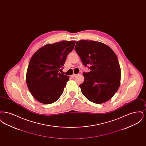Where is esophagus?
Returning a JSON list of instances; mask_svg holds the SVG:
<instances>
[{
    "instance_id": "obj_1",
    "label": "esophagus",
    "mask_w": 146,
    "mask_h": 146,
    "mask_svg": "<svg viewBox=\"0 0 146 146\" xmlns=\"http://www.w3.org/2000/svg\"><path fill=\"white\" fill-rule=\"evenodd\" d=\"M76 76V74H73V75H72V78H74V77H75V76Z\"/></svg>"
}]
</instances>
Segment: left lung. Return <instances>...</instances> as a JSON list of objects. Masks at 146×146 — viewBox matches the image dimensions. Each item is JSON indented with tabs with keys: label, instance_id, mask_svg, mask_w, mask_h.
<instances>
[{
	"label": "left lung",
	"instance_id": "left-lung-1",
	"mask_svg": "<svg viewBox=\"0 0 146 146\" xmlns=\"http://www.w3.org/2000/svg\"><path fill=\"white\" fill-rule=\"evenodd\" d=\"M75 50L85 66H91L89 73H83L84 82L79 85L88 100L103 104L114 96L119 88L121 69L115 52L101 42L77 41Z\"/></svg>",
	"mask_w": 146,
	"mask_h": 146
}]
</instances>
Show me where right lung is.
<instances>
[{
  "label": "right lung",
  "instance_id": "1",
  "mask_svg": "<svg viewBox=\"0 0 146 146\" xmlns=\"http://www.w3.org/2000/svg\"><path fill=\"white\" fill-rule=\"evenodd\" d=\"M76 41L48 44L32 56L26 73V83L32 96L43 104L56 102L62 94L69 76L60 73Z\"/></svg>",
  "mask_w": 146,
  "mask_h": 146
}]
</instances>
